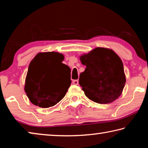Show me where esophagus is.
I'll return each mask as SVG.
<instances>
[{"label":"esophagus","mask_w":148,"mask_h":148,"mask_svg":"<svg viewBox=\"0 0 148 148\" xmlns=\"http://www.w3.org/2000/svg\"><path fill=\"white\" fill-rule=\"evenodd\" d=\"M72 84H74V85H78L79 84V81L77 79H75L72 81Z\"/></svg>","instance_id":"34e87169"}]
</instances>
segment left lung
<instances>
[{
    "instance_id": "obj_1",
    "label": "left lung",
    "mask_w": 148,
    "mask_h": 148,
    "mask_svg": "<svg viewBox=\"0 0 148 148\" xmlns=\"http://www.w3.org/2000/svg\"><path fill=\"white\" fill-rule=\"evenodd\" d=\"M86 66L79 84L87 98L99 104H109L121 95L126 82L121 59L113 50L96 47L79 57Z\"/></svg>"
}]
</instances>
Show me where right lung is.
Here are the masks:
<instances>
[{
	"label": "right lung",
	"mask_w": 148,
	"mask_h": 148,
	"mask_svg": "<svg viewBox=\"0 0 148 148\" xmlns=\"http://www.w3.org/2000/svg\"><path fill=\"white\" fill-rule=\"evenodd\" d=\"M64 56L57 52H40L30 62L24 89L35 106L49 108L65 96L71 84V69L63 64Z\"/></svg>",
	"instance_id": "obj_1"
}]
</instances>
